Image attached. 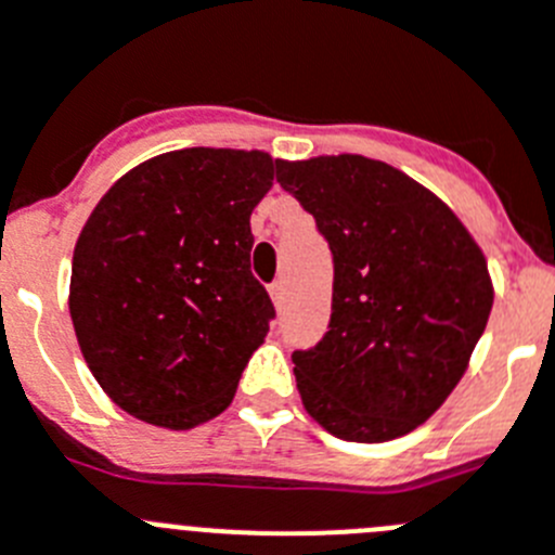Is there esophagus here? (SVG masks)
<instances>
[{
	"mask_svg": "<svg viewBox=\"0 0 555 555\" xmlns=\"http://www.w3.org/2000/svg\"><path fill=\"white\" fill-rule=\"evenodd\" d=\"M269 294H272L274 305H281L283 297H286V286H283V281H274L272 286H269Z\"/></svg>",
	"mask_w": 555,
	"mask_h": 555,
	"instance_id": "esophagus-1",
	"label": "esophagus"
}]
</instances>
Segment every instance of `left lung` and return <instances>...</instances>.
<instances>
[{
  "instance_id": "left-lung-1",
  "label": "left lung",
  "mask_w": 555,
  "mask_h": 555,
  "mask_svg": "<svg viewBox=\"0 0 555 555\" xmlns=\"http://www.w3.org/2000/svg\"><path fill=\"white\" fill-rule=\"evenodd\" d=\"M278 184L333 253L327 333L292 354L305 410L352 443L413 431L449 399L485 333V253L440 197L385 162L278 159Z\"/></svg>"
}]
</instances>
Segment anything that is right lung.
<instances>
[{
    "mask_svg": "<svg viewBox=\"0 0 555 555\" xmlns=\"http://www.w3.org/2000/svg\"><path fill=\"white\" fill-rule=\"evenodd\" d=\"M278 162L263 151L184 149L109 186L74 247L79 349L120 410L192 429L233 401L274 305L253 278L250 215Z\"/></svg>",
    "mask_w": 555,
    "mask_h": 555,
    "instance_id": "obj_1",
    "label": "right lung"
}]
</instances>
